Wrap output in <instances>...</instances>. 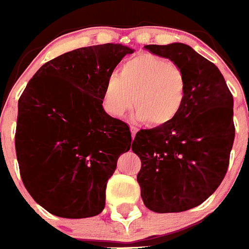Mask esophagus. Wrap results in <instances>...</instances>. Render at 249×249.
Returning <instances> with one entry per match:
<instances>
[{"instance_id": "34e87169", "label": "esophagus", "mask_w": 249, "mask_h": 249, "mask_svg": "<svg viewBox=\"0 0 249 249\" xmlns=\"http://www.w3.org/2000/svg\"><path fill=\"white\" fill-rule=\"evenodd\" d=\"M130 130H131V139L134 140L135 139V135H136V132H137V127L130 126Z\"/></svg>"}]
</instances>
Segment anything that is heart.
<instances>
[{
  "label": "heart",
  "instance_id": "heart-1",
  "mask_svg": "<svg viewBox=\"0 0 249 249\" xmlns=\"http://www.w3.org/2000/svg\"><path fill=\"white\" fill-rule=\"evenodd\" d=\"M187 95V79L182 69L169 59L143 53L129 58L118 75L105 84L102 103L112 117H122L135 106L131 118L164 126L178 118Z\"/></svg>",
  "mask_w": 249,
  "mask_h": 249
}]
</instances>
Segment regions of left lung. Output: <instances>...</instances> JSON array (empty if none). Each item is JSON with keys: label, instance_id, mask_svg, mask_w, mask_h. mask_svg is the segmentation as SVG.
I'll return each mask as SVG.
<instances>
[{"label": "left lung", "instance_id": "1", "mask_svg": "<svg viewBox=\"0 0 249 249\" xmlns=\"http://www.w3.org/2000/svg\"><path fill=\"white\" fill-rule=\"evenodd\" d=\"M187 79L182 110L174 122L141 130L131 148L141 159L137 182L144 206L156 213L195 208L215 192L228 171L235 139L233 97L214 63L189 45H147Z\"/></svg>", "mask_w": 249, "mask_h": 249}]
</instances>
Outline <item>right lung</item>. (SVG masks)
<instances>
[{
    "label": "right lung",
    "instance_id": "add662e5",
    "mask_svg": "<svg viewBox=\"0 0 249 249\" xmlns=\"http://www.w3.org/2000/svg\"><path fill=\"white\" fill-rule=\"evenodd\" d=\"M134 50L120 43L81 47L43 64L18 102L16 152L21 180L53 215L90 218L106 204L108 178L131 146L124 122L102 107L115 67Z\"/></svg>",
    "mask_w": 249,
    "mask_h": 249
}]
</instances>
